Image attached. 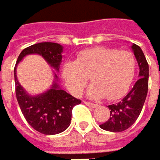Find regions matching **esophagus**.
I'll use <instances>...</instances> for the list:
<instances>
[{
	"label": "esophagus",
	"mask_w": 160,
	"mask_h": 160,
	"mask_svg": "<svg viewBox=\"0 0 160 160\" xmlns=\"http://www.w3.org/2000/svg\"><path fill=\"white\" fill-rule=\"evenodd\" d=\"M84 104L85 105H87L88 107H90V108H96L98 106L97 104H94V103H92V102H87V101H84Z\"/></svg>",
	"instance_id": "34e87169"
}]
</instances>
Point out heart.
I'll use <instances>...</instances> for the list:
<instances>
[{
  "label": "heart",
  "instance_id": "1",
  "mask_svg": "<svg viewBox=\"0 0 160 160\" xmlns=\"http://www.w3.org/2000/svg\"><path fill=\"white\" fill-rule=\"evenodd\" d=\"M135 72L136 59L130 51L93 48L82 51L75 62L65 64L63 76L69 90L76 95L82 93L91 76L94 82L88 87V96L115 100L128 90Z\"/></svg>",
  "mask_w": 160,
  "mask_h": 160
}]
</instances>
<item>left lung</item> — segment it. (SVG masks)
Returning <instances> with one entry per match:
<instances>
[{
	"label": "left lung",
	"mask_w": 160,
	"mask_h": 160,
	"mask_svg": "<svg viewBox=\"0 0 160 160\" xmlns=\"http://www.w3.org/2000/svg\"><path fill=\"white\" fill-rule=\"evenodd\" d=\"M132 49L140 68L139 79L129 93L119 102L110 105V118L100 125L104 130L121 132L131 126L140 116L149 87V64L139 45L133 43Z\"/></svg>",
	"instance_id": "1"
}]
</instances>
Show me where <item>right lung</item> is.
Masks as SVG:
<instances>
[{
  "mask_svg": "<svg viewBox=\"0 0 160 160\" xmlns=\"http://www.w3.org/2000/svg\"><path fill=\"white\" fill-rule=\"evenodd\" d=\"M63 48L55 42H40L28 47L21 51L16 61L27 54L37 53L42 55L56 71L62 60ZM57 79V75L55 74ZM14 81L16 99L27 122L38 132L45 135H54L66 130L72 118L73 108L82 100L61 89L57 82L47 92L38 96H31L25 92L17 81L16 66L14 68Z\"/></svg>",
  "mask_w": 160,
  "mask_h": 160,
  "instance_id": "1",
  "label": "right lung"
}]
</instances>
